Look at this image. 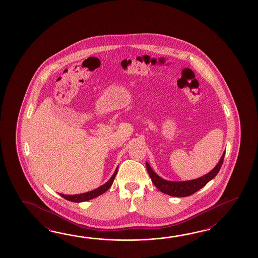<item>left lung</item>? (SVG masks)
<instances>
[{
    "label": "left lung",
    "instance_id": "obj_1",
    "mask_svg": "<svg viewBox=\"0 0 258 258\" xmlns=\"http://www.w3.org/2000/svg\"><path fill=\"white\" fill-rule=\"evenodd\" d=\"M225 152L222 154L221 158L219 159V163L215 166L214 169L209 171L206 175L199 177L198 179L191 180V181H167L159 177L155 171H154L150 165L147 164V169H148V174L151 178V181L155 184V186L159 189L160 192H164L166 195H169L171 197H176V198H185L189 197L192 194L198 192L202 187L205 186L209 181H211L215 176L218 174L224 159Z\"/></svg>",
    "mask_w": 258,
    "mask_h": 258
}]
</instances>
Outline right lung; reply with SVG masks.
Segmentation results:
<instances>
[{
    "mask_svg": "<svg viewBox=\"0 0 258 258\" xmlns=\"http://www.w3.org/2000/svg\"><path fill=\"white\" fill-rule=\"evenodd\" d=\"M118 167H119V166H118ZM118 167L116 168L115 171H114V173L112 174V176L110 177V180L107 181V182H105L103 185L99 186V188H97V189H95V190H92V191H90V192L79 194V195H73V196H71V195L69 196V195H62V194H60V197H62V198L66 199V200H68V201L76 202V203L85 202V201H88V200H90V199H93V198H97V197H99L100 195L104 194L106 191H108V190L110 189V187L111 186L112 182H113L114 179H115V176L116 174H117V171H118Z\"/></svg>",
    "mask_w": 258,
    "mask_h": 258,
    "instance_id": "1",
    "label": "right lung"
}]
</instances>
